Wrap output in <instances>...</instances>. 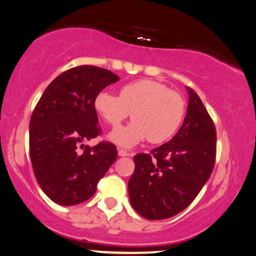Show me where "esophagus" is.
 <instances>
[{"mask_svg": "<svg viewBox=\"0 0 256 256\" xmlns=\"http://www.w3.org/2000/svg\"><path fill=\"white\" fill-rule=\"evenodd\" d=\"M118 156H128L130 153L128 152V150L120 148V150H118Z\"/></svg>", "mask_w": 256, "mask_h": 256, "instance_id": "esophagus-1", "label": "esophagus"}]
</instances>
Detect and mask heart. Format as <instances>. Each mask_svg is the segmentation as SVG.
<instances>
[{
    "instance_id": "obj_1",
    "label": "heart",
    "mask_w": 256,
    "mask_h": 256,
    "mask_svg": "<svg viewBox=\"0 0 256 256\" xmlns=\"http://www.w3.org/2000/svg\"><path fill=\"white\" fill-rule=\"evenodd\" d=\"M94 109L111 128H117L132 112L134 120L110 134L118 145L131 147L147 138L159 144L172 136L182 123L184 100L167 86L145 78L122 86L120 96L100 92Z\"/></svg>"
}]
</instances>
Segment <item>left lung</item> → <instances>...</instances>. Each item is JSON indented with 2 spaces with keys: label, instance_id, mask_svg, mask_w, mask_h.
<instances>
[{
  "label": "left lung",
  "instance_id": "left-lung-1",
  "mask_svg": "<svg viewBox=\"0 0 256 256\" xmlns=\"http://www.w3.org/2000/svg\"><path fill=\"white\" fill-rule=\"evenodd\" d=\"M189 103L181 128L169 140L133 158L128 180L132 208L150 220L170 218L188 208L210 178L216 161V128L203 102L186 87Z\"/></svg>",
  "mask_w": 256,
  "mask_h": 256
}]
</instances>
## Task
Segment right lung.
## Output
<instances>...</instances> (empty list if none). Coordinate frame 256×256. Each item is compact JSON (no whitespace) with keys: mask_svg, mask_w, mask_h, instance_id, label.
Wrapping results in <instances>:
<instances>
[{"mask_svg":"<svg viewBox=\"0 0 256 256\" xmlns=\"http://www.w3.org/2000/svg\"><path fill=\"white\" fill-rule=\"evenodd\" d=\"M117 81L120 76L104 68H70L48 84L32 112V168L42 192L56 204L70 206L90 198L117 159L116 146L108 142L78 153L82 142L100 133L94 98Z\"/></svg>","mask_w":256,"mask_h":256,"instance_id":"obj_1","label":"right lung"}]
</instances>
